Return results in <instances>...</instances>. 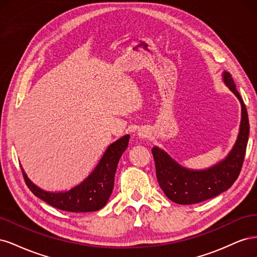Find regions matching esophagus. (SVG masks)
<instances>
[{
  "label": "esophagus",
  "instance_id": "obj_1",
  "mask_svg": "<svg viewBox=\"0 0 257 257\" xmlns=\"http://www.w3.org/2000/svg\"><path fill=\"white\" fill-rule=\"evenodd\" d=\"M139 136H141V137H144L145 135H144V134H142V133H139Z\"/></svg>",
  "mask_w": 257,
  "mask_h": 257
}]
</instances>
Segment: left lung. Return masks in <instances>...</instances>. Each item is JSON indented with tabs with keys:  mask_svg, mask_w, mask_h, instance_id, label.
I'll use <instances>...</instances> for the list:
<instances>
[{
	"mask_svg": "<svg viewBox=\"0 0 257 257\" xmlns=\"http://www.w3.org/2000/svg\"><path fill=\"white\" fill-rule=\"evenodd\" d=\"M223 80L241 104L238 138L225 160L208 169L192 170L179 165L164 150L159 149L158 147L152 149L160 188L176 204L192 205L217 196L234 184L242 167L250 132L246 108L228 72L223 73Z\"/></svg>",
	"mask_w": 257,
	"mask_h": 257,
	"instance_id": "8db88e82",
	"label": "left lung"
}]
</instances>
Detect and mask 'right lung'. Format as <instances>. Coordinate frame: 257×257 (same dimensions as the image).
I'll use <instances>...</instances> for the list:
<instances>
[{
    "instance_id": "add662e5",
    "label": "right lung",
    "mask_w": 257,
    "mask_h": 257,
    "mask_svg": "<svg viewBox=\"0 0 257 257\" xmlns=\"http://www.w3.org/2000/svg\"><path fill=\"white\" fill-rule=\"evenodd\" d=\"M128 141L130 135H125L111 144L89 177L69 191L46 192L31 181L22 169L23 178L35 196L54 208L69 212L97 211L106 205L111 195L116 166L128 146Z\"/></svg>"
}]
</instances>
